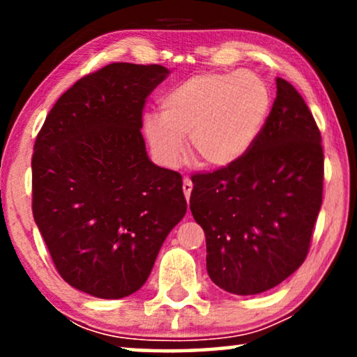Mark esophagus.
<instances>
[{"label": "esophagus", "instance_id": "34e87169", "mask_svg": "<svg viewBox=\"0 0 357 357\" xmlns=\"http://www.w3.org/2000/svg\"><path fill=\"white\" fill-rule=\"evenodd\" d=\"M182 188H183L185 198H187V202H190V195H192V190H193V183H192V180H190V178H185V180H183Z\"/></svg>", "mask_w": 357, "mask_h": 357}]
</instances>
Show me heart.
Wrapping results in <instances>:
<instances>
[{
    "label": "heart",
    "mask_w": 357,
    "mask_h": 357,
    "mask_svg": "<svg viewBox=\"0 0 357 357\" xmlns=\"http://www.w3.org/2000/svg\"><path fill=\"white\" fill-rule=\"evenodd\" d=\"M270 110V87L255 73H202L165 92L159 115H144L143 131L165 167L178 164L188 136L190 153L199 164L224 169L252 149Z\"/></svg>",
    "instance_id": "heart-1"
}]
</instances>
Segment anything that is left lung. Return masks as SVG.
Masks as SVG:
<instances>
[{"label": "left lung", "mask_w": 357, "mask_h": 357, "mask_svg": "<svg viewBox=\"0 0 357 357\" xmlns=\"http://www.w3.org/2000/svg\"><path fill=\"white\" fill-rule=\"evenodd\" d=\"M276 99L252 149L192 177L190 209L206 236L214 284L253 296L289 278L310 247L324 193L321 136L309 107L276 77Z\"/></svg>", "instance_id": "obj_1"}]
</instances>
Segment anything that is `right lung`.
<instances>
[{
    "label": "right lung",
    "instance_id": "obj_1",
    "mask_svg": "<svg viewBox=\"0 0 357 357\" xmlns=\"http://www.w3.org/2000/svg\"><path fill=\"white\" fill-rule=\"evenodd\" d=\"M170 75L112 63L71 86L45 119L32 155V213L58 273L100 299L144 284L187 213L182 175L151 162L143 107Z\"/></svg>",
    "mask_w": 357,
    "mask_h": 357
}]
</instances>
